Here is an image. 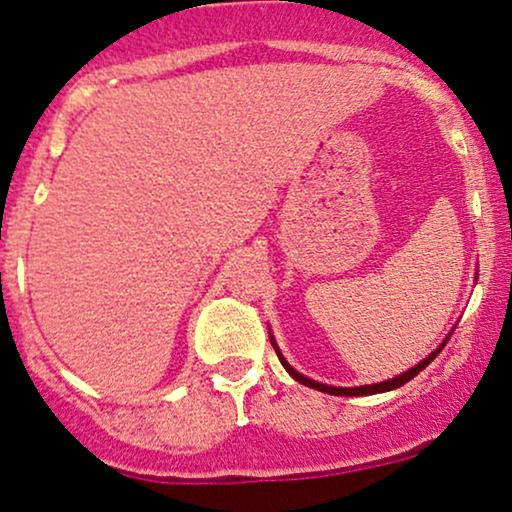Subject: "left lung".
<instances>
[{
	"instance_id": "obj_1",
	"label": "left lung",
	"mask_w": 512,
	"mask_h": 512,
	"mask_svg": "<svg viewBox=\"0 0 512 512\" xmlns=\"http://www.w3.org/2000/svg\"><path fill=\"white\" fill-rule=\"evenodd\" d=\"M272 339V337H269ZM272 346H274V351H276V356H279V361H281V366H284L286 370H289V375L291 378H296L298 383L301 385H308V387H315V390H320V392H327V395H342V397H356V395H375V392H387V390H395V387H402L404 383H409L411 378H414V375H419L421 370H424L428 363L433 361V358H436L438 354H440V349H443V346H440V349H436L433 351L431 356L428 358H424V361L419 363V366H414V368H409L407 373H402V375H397V378H392V380H385V383H375V385H361V387H332V385H322V383H315V380H310V378H305V375H301L298 373V370H293L289 363L284 361V356H281V351L276 349V344H274V339H272Z\"/></svg>"
}]
</instances>
